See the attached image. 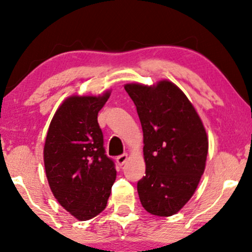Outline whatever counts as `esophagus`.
Instances as JSON below:
<instances>
[{"label":"esophagus","mask_w":252,"mask_h":252,"mask_svg":"<svg viewBox=\"0 0 252 252\" xmlns=\"http://www.w3.org/2000/svg\"><path fill=\"white\" fill-rule=\"evenodd\" d=\"M127 158H128V156H127V154L120 155V156L117 157V163H118L119 165H124V164H125V161L127 160Z\"/></svg>","instance_id":"obj_1"}]
</instances>
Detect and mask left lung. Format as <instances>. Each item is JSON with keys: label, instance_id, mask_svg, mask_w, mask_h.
<instances>
[{"label": "left lung", "instance_id": "left-lung-1", "mask_svg": "<svg viewBox=\"0 0 252 252\" xmlns=\"http://www.w3.org/2000/svg\"><path fill=\"white\" fill-rule=\"evenodd\" d=\"M143 130L146 175L137 182L141 204L151 215L173 216L204 173L209 141L201 118L173 82L127 84Z\"/></svg>", "mask_w": 252, "mask_h": 252}]
</instances>
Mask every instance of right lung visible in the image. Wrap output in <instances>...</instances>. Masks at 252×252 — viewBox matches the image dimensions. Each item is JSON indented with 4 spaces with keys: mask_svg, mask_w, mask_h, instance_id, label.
I'll return each mask as SVG.
<instances>
[{
    "mask_svg": "<svg viewBox=\"0 0 252 252\" xmlns=\"http://www.w3.org/2000/svg\"><path fill=\"white\" fill-rule=\"evenodd\" d=\"M110 93L71 96L51 120L43 149L44 168L58 203L75 218L92 219L105 209L116 180L115 163L105 155L98 111Z\"/></svg>",
    "mask_w": 252,
    "mask_h": 252,
    "instance_id": "obj_1",
    "label": "right lung"
}]
</instances>
